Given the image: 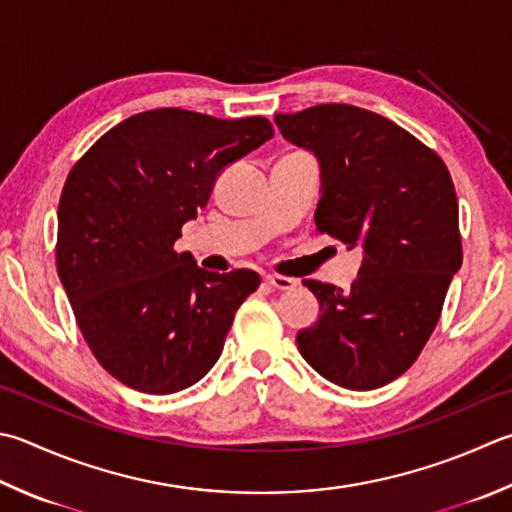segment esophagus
Listing matches in <instances>:
<instances>
[{
    "mask_svg": "<svg viewBox=\"0 0 512 512\" xmlns=\"http://www.w3.org/2000/svg\"><path fill=\"white\" fill-rule=\"evenodd\" d=\"M265 281H267V285H272L274 289H294L296 287L294 278L281 276V274H267Z\"/></svg>",
    "mask_w": 512,
    "mask_h": 512,
    "instance_id": "1",
    "label": "esophagus"
}]
</instances>
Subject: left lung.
<instances>
[{"mask_svg": "<svg viewBox=\"0 0 512 512\" xmlns=\"http://www.w3.org/2000/svg\"><path fill=\"white\" fill-rule=\"evenodd\" d=\"M274 122L321 165L316 229L363 249L347 292L303 281L321 314L296 334L298 350L341 388H381L417 361L461 267L455 185L435 151L359 106L318 104Z\"/></svg>", "mask_w": 512, "mask_h": 512, "instance_id": "left-lung-1", "label": "left lung"}]
</instances>
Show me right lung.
<instances>
[{"label":"right lung","mask_w":512,"mask_h":512,"mask_svg":"<svg viewBox=\"0 0 512 512\" xmlns=\"http://www.w3.org/2000/svg\"><path fill=\"white\" fill-rule=\"evenodd\" d=\"M272 136L260 115L153 109L115 124L75 162L57 209V274L84 341L120 383L171 394L214 368L260 276L207 272L173 243L220 171Z\"/></svg>","instance_id":"add662e5"}]
</instances>
